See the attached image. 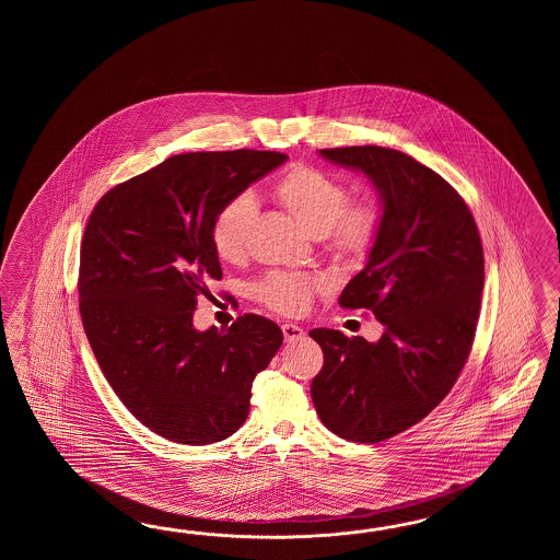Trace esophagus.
I'll use <instances>...</instances> for the list:
<instances>
[{
    "label": "esophagus",
    "instance_id": "1",
    "mask_svg": "<svg viewBox=\"0 0 560 560\" xmlns=\"http://www.w3.org/2000/svg\"><path fill=\"white\" fill-rule=\"evenodd\" d=\"M282 334H284L285 342H296L304 338V330L296 324H282Z\"/></svg>",
    "mask_w": 560,
    "mask_h": 560
}]
</instances>
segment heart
Listing matches in <instances>:
<instances>
[{
  "label": "heart",
  "instance_id": "1",
  "mask_svg": "<svg viewBox=\"0 0 560 560\" xmlns=\"http://www.w3.org/2000/svg\"><path fill=\"white\" fill-rule=\"evenodd\" d=\"M276 202L284 206L304 230L320 240L324 252L340 264L366 260L381 236L382 206L374 196L348 198L345 182L310 164H296L276 179ZM256 202L248 194L228 200L214 215L210 240L222 262L244 260ZM320 280L294 272H270L252 284L250 294L266 308L300 316L310 308Z\"/></svg>",
  "mask_w": 560,
  "mask_h": 560
}]
</instances>
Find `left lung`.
Returning <instances> with one entry per match:
<instances>
[{"label": "left lung", "instance_id": "left-lung-1", "mask_svg": "<svg viewBox=\"0 0 560 560\" xmlns=\"http://www.w3.org/2000/svg\"><path fill=\"white\" fill-rule=\"evenodd\" d=\"M320 155L364 172L381 191V236L338 302L372 312L384 334L369 342L312 330L324 364L310 394L326 429L374 444L429 417L465 369L485 288L482 242L463 196L415 158L381 145Z\"/></svg>", "mask_w": 560, "mask_h": 560}]
</instances>
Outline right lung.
<instances>
[{
	"label": "right lung",
	"mask_w": 560,
	"mask_h": 560,
	"mask_svg": "<svg viewBox=\"0 0 560 560\" xmlns=\"http://www.w3.org/2000/svg\"><path fill=\"white\" fill-rule=\"evenodd\" d=\"M288 155L258 150L172 155L95 203L80 248V314L95 360L143 427L179 444L224 441L250 412L252 382L282 346L275 322L244 314L191 326L222 278L218 210Z\"/></svg>",
	"instance_id": "right-lung-1"
}]
</instances>
